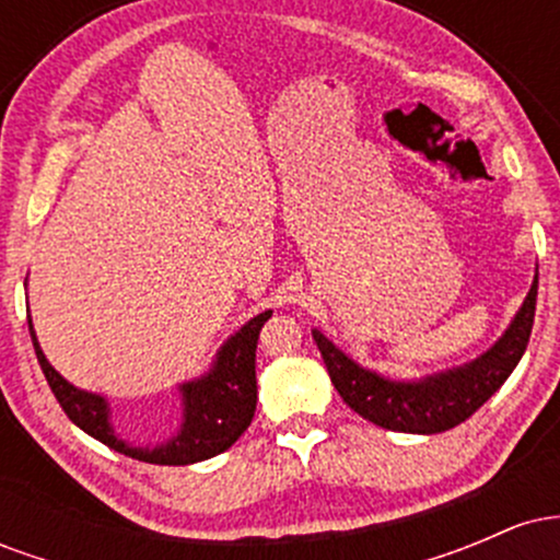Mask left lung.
I'll return each instance as SVG.
<instances>
[{"mask_svg":"<svg viewBox=\"0 0 560 560\" xmlns=\"http://www.w3.org/2000/svg\"><path fill=\"white\" fill-rule=\"evenodd\" d=\"M535 307L537 273L511 326L485 355L458 369L416 378V382H397V378L363 369L318 329H313V339H316L331 384L358 416L392 432L440 434L464 423L503 387L529 345Z\"/></svg>","mask_w":560,"mask_h":560,"instance_id":"1","label":"left lung"}]
</instances>
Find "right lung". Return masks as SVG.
<instances>
[{
    "mask_svg": "<svg viewBox=\"0 0 560 560\" xmlns=\"http://www.w3.org/2000/svg\"><path fill=\"white\" fill-rule=\"evenodd\" d=\"M268 318H271V311L249 318L234 337H229L223 342L213 361V369L208 374L178 387L184 405L182 429L168 442L155 447L128 445L126 440H120L113 429L110 405H107L105 397L73 387L68 378L57 374L52 363L47 361V355H44L42 347L36 342L31 316L28 331L38 365H42L57 402L62 405V410H66L68 419L75 427L83 429L89 436H94V440H100L102 445L128 455V458L158 466H186L213 458V455L229 450L247 432L249 421L255 416V402H258L255 350H258L260 329Z\"/></svg>",
    "mask_w": 560,
    "mask_h": 560,
    "instance_id": "add662e5",
    "label": "right lung"
}]
</instances>
